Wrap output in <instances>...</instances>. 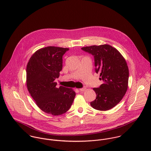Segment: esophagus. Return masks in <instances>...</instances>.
I'll use <instances>...</instances> for the list:
<instances>
[{"instance_id":"34e87169","label":"esophagus","mask_w":151,"mask_h":151,"mask_svg":"<svg viewBox=\"0 0 151 151\" xmlns=\"http://www.w3.org/2000/svg\"><path fill=\"white\" fill-rule=\"evenodd\" d=\"M86 89V87L84 86V87H83V88H80V91H84Z\"/></svg>"}]
</instances>
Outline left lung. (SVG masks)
Here are the masks:
<instances>
[{"mask_svg": "<svg viewBox=\"0 0 151 151\" xmlns=\"http://www.w3.org/2000/svg\"><path fill=\"white\" fill-rule=\"evenodd\" d=\"M82 50L94 57L95 72L100 74L103 84L93 88L96 99L91 106L98 110L106 111L117 105L126 94L129 71L125 59L111 46L105 44L83 47Z\"/></svg>", "mask_w": 151, "mask_h": 151, "instance_id": "left-lung-1", "label": "left lung"}]
</instances>
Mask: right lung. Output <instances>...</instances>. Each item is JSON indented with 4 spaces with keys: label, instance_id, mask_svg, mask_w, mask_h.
<instances>
[{
    "label": "right lung",
    "instance_id": "obj_1",
    "mask_svg": "<svg viewBox=\"0 0 151 151\" xmlns=\"http://www.w3.org/2000/svg\"><path fill=\"white\" fill-rule=\"evenodd\" d=\"M69 50L47 46L36 51L27 65V86L37 105L44 112L59 116L71 107L76 96L71 88H56L63 67V56Z\"/></svg>",
    "mask_w": 151,
    "mask_h": 151
}]
</instances>
